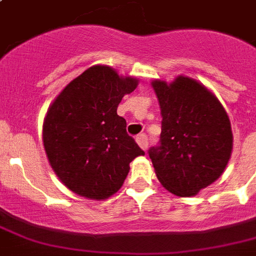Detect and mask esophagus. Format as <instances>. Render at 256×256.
Wrapping results in <instances>:
<instances>
[{"mask_svg":"<svg viewBox=\"0 0 256 256\" xmlns=\"http://www.w3.org/2000/svg\"><path fill=\"white\" fill-rule=\"evenodd\" d=\"M136 142H138V144H140L142 150H144V152L148 150V136H146V134H140V136H136Z\"/></svg>","mask_w":256,"mask_h":256,"instance_id":"esophagus-1","label":"esophagus"}]
</instances>
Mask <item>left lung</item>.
Returning <instances> with one entry per match:
<instances>
[{"instance_id":"1","label":"left lung","mask_w":256,"mask_h":256,"mask_svg":"<svg viewBox=\"0 0 256 256\" xmlns=\"http://www.w3.org/2000/svg\"><path fill=\"white\" fill-rule=\"evenodd\" d=\"M160 110V144L148 156L160 182L179 196H192L222 175L232 150L230 120L218 98L199 82L178 77L154 81Z\"/></svg>"}]
</instances>
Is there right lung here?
I'll return each mask as SVG.
<instances>
[{
	"label": "right lung",
	"mask_w": 256,
	"mask_h": 256,
	"mask_svg": "<svg viewBox=\"0 0 256 256\" xmlns=\"http://www.w3.org/2000/svg\"><path fill=\"white\" fill-rule=\"evenodd\" d=\"M136 78H122L108 66H92L70 82L49 108L44 146L65 186L76 194L106 199L120 190L130 162L144 152L116 114Z\"/></svg>",
	"instance_id": "obj_1"
}]
</instances>
